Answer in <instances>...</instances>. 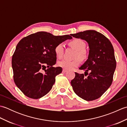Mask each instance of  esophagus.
Here are the masks:
<instances>
[{
  "mask_svg": "<svg viewBox=\"0 0 127 127\" xmlns=\"http://www.w3.org/2000/svg\"><path fill=\"white\" fill-rule=\"evenodd\" d=\"M63 72H64V73H65V72H66L67 71H68V70H65V69H63Z\"/></svg>",
  "mask_w": 127,
  "mask_h": 127,
  "instance_id": "34e87169",
  "label": "esophagus"
}]
</instances>
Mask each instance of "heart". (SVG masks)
I'll list each match as a JSON object with an SVG mask.
<instances>
[{"mask_svg":"<svg viewBox=\"0 0 127 127\" xmlns=\"http://www.w3.org/2000/svg\"><path fill=\"white\" fill-rule=\"evenodd\" d=\"M69 45L72 47L75 48L77 51L76 54V57H79L81 59H83L86 56V52L85 48L86 44L81 39H75L69 42ZM64 45L63 44H59L56 46L55 47V53L57 57L59 58H61L63 54ZM80 64V61L79 59H76L75 60L70 61L68 59H63L59 61L58 63V65L64 69L72 70L75 67L79 66Z\"/></svg>","mask_w":127,"mask_h":127,"instance_id":"1","label":"heart"}]
</instances>
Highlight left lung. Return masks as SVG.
Wrapping results in <instances>:
<instances>
[{
    "mask_svg": "<svg viewBox=\"0 0 127 127\" xmlns=\"http://www.w3.org/2000/svg\"><path fill=\"white\" fill-rule=\"evenodd\" d=\"M71 36L85 40L90 50L87 61L79 68L85 71V75L75 72L71 85L80 98L94 100L100 98L112 82L116 67L114 47L106 37L94 30L81 32ZM87 75V77L84 76Z\"/></svg>",
    "mask_w": 127,
    "mask_h": 127,
    "instance_id": "left-lung-1",
    "label": "left lung"
}]
</instances>
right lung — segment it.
I'll list each match as a JSON object with an SVG mask.
<instances>
[{
	"label": "right lung",
	"mask_w": 127,
	"mask_h": 127,
	"mask_svg": "<svg viewBox=\"0 0 127 127\" xmlns=\"http://www.w3.org/2000/svg\"><path fill=\"white\" fill-rule=\"evenodd\" d=\"M70 35L55 36L39 32L23 37L18 43L12 58L13 80L25 95L39 99L52 89L56 76L62 71L61 67L53 66L57 60L55 47L71 39Z\"/></svg>",
	"instance_id": "right-lung-1"
}]
</instances>
